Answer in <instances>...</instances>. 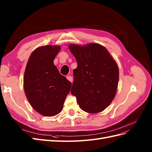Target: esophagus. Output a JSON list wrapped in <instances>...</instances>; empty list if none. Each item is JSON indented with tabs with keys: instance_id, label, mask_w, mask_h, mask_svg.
Returning <instances> with one entry per match:
<instances>
[{
	"instance_id": "34e87169",
	"label": "esophagus",
	"mask_w": 152,
	"mask_h": 152,
	"mask_svg": "<svg viewBox=\"0 0 152 152\" xmlns=\"http://www.w3.org/2000/svg\"><path fill=\"white\" fill-rule=\"evenodd\" d=\"M66 78H67V79H68L69 81H70V82H71V83L73 82V77H72V76L68 75V76L66 77Z\"/></svg>"
}]
</instances>
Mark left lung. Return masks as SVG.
<instances>
[{
  "mask_svg": "<svg viewBox=\"0 0 152 152\" xmlns=\"http://www.w3.org/2000/svg\"><path fill=\"white\" fill-rule=\"evenodd\" d=\"M69 49L75 57L71 93L80 108L95 113L106 109L115 95L119 68L106 48L99 44L85 46L71 44Z\"/></svg>",
  "mask_w": 152,
  "mask_h": 152,
  "instance_id": "8db88e82",
  "label": "left lung"
}]
</instances>
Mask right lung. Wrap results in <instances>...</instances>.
<instances>
[{"mask_svg": "<svg viewBox=\"0 0 152 152\" xmlns=\"http://www.w3.org/2000/svg\"><path fill=\"white\" fill-rule=\"evenodd\" d=\"M61 50L58 46L37 48L29 58L24 77V88L29 102L46 117L60 113L72 83L59 73L53 64Z\"/></svg>", "mask_w": 152, "mask_h": 152, "instance_id": "add662e5", "label": "right lung"}]
</instances>
